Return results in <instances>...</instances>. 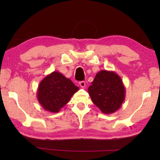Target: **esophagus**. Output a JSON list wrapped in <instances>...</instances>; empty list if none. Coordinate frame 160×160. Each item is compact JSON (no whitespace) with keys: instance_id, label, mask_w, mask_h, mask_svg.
Segmentation results:
<instances>
[{"instance_id":"obj_1","label":"esophagus","mask_w":160,"mask_h":160,"mask_svg":"<svg viewBox=\"0 0 160 160\" xmlns=\"http://www.w3.org/2000/svg\"><path fill=\"white\" fill-rule=\"evenodd\" d=\"M79 85H80V86L81 87V88H84L85 87V82H84V81H80V82H79Z\"/></svg>"}]
</instances>
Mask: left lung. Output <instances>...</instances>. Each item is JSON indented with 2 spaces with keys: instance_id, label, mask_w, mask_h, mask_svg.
Masks as SVG:
<instances>
[{
  "instance_id": "obj_1",
  "label": "left lung",
  "mask_w": 160,
  "mask_h": 160,
  "mask_svg": "<svg viewBox=\"0 0 160 160\" xmlns=\"http://www.w3.org/2000/svg\"><path fill=\"white\" fill-rule=\"evenodd\" d=\"M88 93L102 113L110 114L121 108L126 97V89L116 72L102 70L97 73Z\"/></svg>"
}]
</instances>
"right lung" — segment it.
I'll return each mask as SVG.
<instances>
[{"label":"right lung","instance_id":"obj_1","mask_svg":"<svg viewBox=\"0 0 160 160\" xmlns=\"http://www.w3.org/2000/svg\"><path fill=\"white\" fill-rule=\"evenodd\" d=\"M79 90L73 82L58 71L46 76L38 86L37 97L46 111L57 113Z\"/></svg>","mask_w":160,"mask_h":160}]
</instances>
